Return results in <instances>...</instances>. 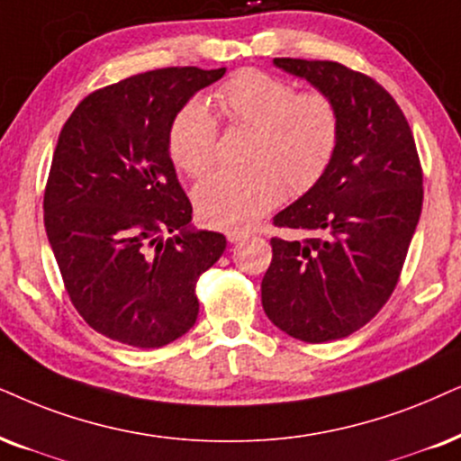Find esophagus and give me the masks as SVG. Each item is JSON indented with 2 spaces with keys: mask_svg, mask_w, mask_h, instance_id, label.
<instances>
[{
  "mask_svg": "<svg viewBox=\"0 0 461 461\" xmlns=\"http://www.w3.org/2000/svg\"><path fill=\"white\" fill-rule=\"evenodd\" d=\"M244 238H249V231H242V230H231V231H227V240H230L231 244L240 242V240H244Z\"/></svg>",
  "mask_w": 461,
  "mask_h": 461,
  "instance_id": "obj_1",
  "label": "esophagus"
}]
</instances>
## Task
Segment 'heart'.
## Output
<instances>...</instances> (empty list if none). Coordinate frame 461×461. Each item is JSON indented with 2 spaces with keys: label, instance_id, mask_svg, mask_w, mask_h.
<instances>
[{
  "label": "heart",
  "instance_id": "obj_1",
  "mask_svg": "<svg viewBox=\"0 0 461 461\" xmlns=\"http://www.w3.org/2000/svg\"><path fill=\"white\" fill-rule=\"evenodd\" d=\"M231 125L253 127L244 167H223L197 185L203 223L223 230L253 225L283 200L304 195L328 174L340 142V113L321 89L295 91L278 76L242 69L214 91ZM172 161L200 178L217 161L219 123L195 97L178 110L167 133Z\"/></svg>",
  "mask_w": 461,
  "mask_h": 461
}]
</instances>
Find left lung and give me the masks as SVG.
Here are the masks:
<instances>
[{
  "label": "left lung",
  "instance_id": "obj_1",
  "mask_svg": "<svg viewBox=\"0 0 461 461\" xmlns=\"http://www.w3.org/2000/svg\"><path fill=\"white\" fill-rule=\"evenodd\" d=\"M274 63L328 93L340 113L328 174L274 217L308 238L274 236L261 281L267 319L314 345L364 328L392 298L421 214L423 170L409 121L375 78L336 61Z\"/></svg>",
  "mask_w": 461,
  "mask_h": 461
}]
</instances>
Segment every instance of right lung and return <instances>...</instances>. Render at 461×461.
<instances>
[{
  "label": "right lung",
  "mask_w": 461,
  "mask_h": 461,
  "mask_svg": "<svg viewBox=\"0 0 461 461\" xmlns=\"http://www.w3.org/2000/svg\"><path fill=\"white\" fill-rule=\"evenodd\" d=\"M225 68H161L89 93L63 125L44 189L46 236L69 302L93 330L157 348L194 328L197 278L223 234L189 230L167 133ZM163 233H174L162 240Z\"/></svg>",
  "instance_id": "obj_1"
}]
</instances>
